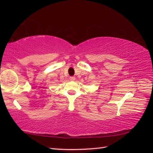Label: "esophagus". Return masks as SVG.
I'll return each instance as SVG.
<instances>
[{
    "instance_id": "obj_1",
    "label": "esophagus",
    "mask_w": 153,
    "mask_h": 153,
    "mask_svg": "<svg viewBox=\"0 0 153 153\" xmlns=\"http://www.w3.org/2000/svg\"><path fill=\"white\" fill-rule=\"evenodd\" d=\"M69 79H70L71 81H74V80L76 79V78H75V77H69Z\"/></svg>"
}]
</instances>
